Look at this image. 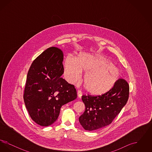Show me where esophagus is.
Segmentation results:
<instances>
[{"label": "esophagus", "mask_w": 152, "mask_h": 152, "mask_svg": "<svg viewBox=\"0 0 152 152\" xmlns=\"http://www.w3.org/2000/svg\"><path fill=\"white\" fill-rule=\"evenodd\" d=\"M77 95H78L79 98H81V96H82V95H83V94H82V92H81V91H77Z\"/></svg>", "instance_id": "34e87169"}]
</instances>
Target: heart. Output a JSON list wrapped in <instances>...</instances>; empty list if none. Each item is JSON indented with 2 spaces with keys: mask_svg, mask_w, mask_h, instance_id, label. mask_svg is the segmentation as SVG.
Wrapping results in <instances>:
<instances>
[{
  "mask_svg": "<svg viewBox=\"0 0 152 152\" xmlns=\"http://www.w3.org/2000/svg\"><path fill=\"white\" fill-rule=\"evenodd\" d=\"M81 72H86L83 83L87 92L97 96L109 91L119 76L117 67L100 55L80 53L76 58L70 56L65 58L64 76L69 83H76Z\"/></svg>",
  "mask_w": 152,
  "mask_h": 152,
  "instance_id": "b5f03b06",
  "label": "heart"
}]
</instances>
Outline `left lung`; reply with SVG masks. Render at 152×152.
Returning <instances> with one entry per match:
<instances>
[{
	"mask_svg": "<svg viewBox=\"0 0 152 152\" xmlns=\"http://www.w3.org/2000/svg\"><path fill=\"white\" fill-rule=\"evenodd\" d=\"M129 87L126 80L120 79L113 87L101 96H82L86 109L79 122L85 130L92 131L111 124L126 104Z\"/></svg>",
	"mask_w": 152,
	"mask_h": 152,
	"instance_id": "8db88e82",
	"label": "left lung"
}]
</instances>
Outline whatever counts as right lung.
<instances>
[{
	"label": "right lung",
	"instance_id": "1",
	"mask_svg": "<svg viewBox=\"0 0 152 152\" xmlns=\"http://www.w3.org/2000/svg\"><path fill=\"white\" fill-rule=\"evenodd\" d=\"M63 61L62 51L52 47L29 68L23 98L31 118L39 125H51L58 119L61 107L77 98L74 86L61 77Z\"/></svg>",
	"mask_w": 152,
	"mask_h": 152
}]
</instances>
